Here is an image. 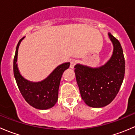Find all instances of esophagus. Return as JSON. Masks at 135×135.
<instances>
[{
    "label": "esophagus",
    "mask_w": 135,
    "mask_h": 135,
    "mask_svg": "<svg viewBox=\"0 0 135 135\" xmlns=\"http://www.w3.org/2000/svg\"><path fill=\"white\" fill-rule=\"evenodd\" d=\"M75 63L76 62H75V61H74V60H72V61H70V69H74Z\"/></svg>",
    "instance_id": "esophagus-1"
}]
</instances>
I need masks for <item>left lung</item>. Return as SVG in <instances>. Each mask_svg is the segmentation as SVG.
<instances>
[{"instance_id": "left-lung-1", "label": "left lung", "mask_w": 135, "mask_h": 135, "mask_svg": "<svg viewBox=\"0 0 135 135\" xmlns=\"http://www.w3.org/2000/svg\"><path fill=\"white\" fill-rule=\"evenodd\" d=\"M113 44L110 59L99 67L77 64L74 66L76 81L85 104L93 108L109 104L119 92L125 75V59L119 42L110 32Z\"/></svg>"}]
</instances>
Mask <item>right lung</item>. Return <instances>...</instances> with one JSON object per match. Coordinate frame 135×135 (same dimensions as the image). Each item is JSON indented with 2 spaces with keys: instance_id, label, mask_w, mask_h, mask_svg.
<instances>
[{
  "instance_id": "add662e5",
  "label": "right lung",
  "mask_w": 135,
  "mask_h": 135,
  "mask_svg": "<svg viewBox=\"0 0 135 135\" xmlns=\"http://www.w3.org/2000/svg\"><path fill=\"white\" fill-rule=\"evenodd\" d=\"M24 38L25 36L17 44L13 59V74L16 83L22 96L31 107L38 110L49 109L57 101L61 77L64 71L69 68L70 62L57 66L46 78L40 81L34 82L27 80L20 74L17 64L18 48Z\"/></svg>"
}]
</instances>
